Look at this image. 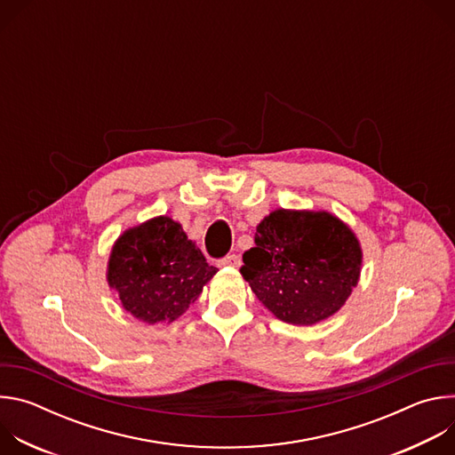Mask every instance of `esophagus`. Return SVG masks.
I'll list each match as a JSON object with an SVG mask.
<instances>
[{
    "mask_svg": "<svg viewBox=\"0 0 455 455\" xmlns=\"http://www.w3.org/2000/svg\"><path fill=\"white\" fill-rule=\"evenodd\" d=\"M220 265H221V267H232V268H235V267H239V265H241V257H239V255H235V253L227 255L225 259H221Z\"/></svg>",
    "mask_w": 455,
    "mask_h": 455,
    "instance_id": "obj_1",
    "label": "esophagus"
}]
</instances>
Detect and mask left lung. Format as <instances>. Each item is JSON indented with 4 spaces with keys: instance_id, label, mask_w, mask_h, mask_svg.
<instances>
[{
    "instance_id": "1",
    "label": "left lung",
    "mask_w": 455,
    "mask_h": 455,
    "mask_svg": "<svg viewBox=\"0 0 455 455\" xmlns=\"http://www.w3.org/2000/svg\"><path fill=\"white\" fill-rule=\"evenodd\" d=\"M241 275L279 320L313 326L333 316L360 281L363 251L328 211L275 209L255 227Z\"/></svg>"
}]
</instances>
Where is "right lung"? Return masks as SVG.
Instances as JSON below:
<instances>
[{
    "label": "right lung",
    "instance_id": "1",
    "mask_svg": "<svg viewBox=\"0 0 455 455\" xmlns=\"http://www.w3.org/2000/svg\"><path fill=\"white\" fill-rule=\"evenodd\" d=\"M216 274L178 221L156 216L116 237L106 281L129 315L153 326L181 316Z\"/></svg>",
    "mask_w": 455,
    "mask_h": 455
}]
</instances>
